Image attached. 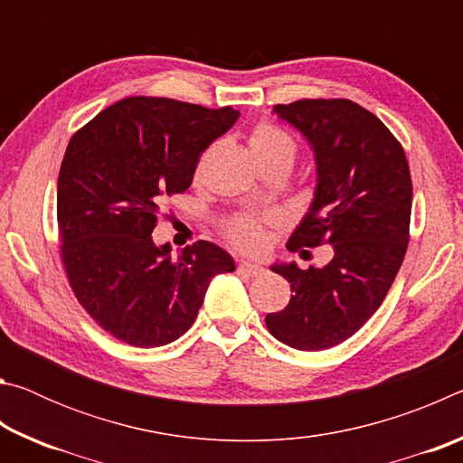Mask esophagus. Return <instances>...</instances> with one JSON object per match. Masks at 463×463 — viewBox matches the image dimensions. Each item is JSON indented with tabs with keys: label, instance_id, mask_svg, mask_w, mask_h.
I'll return each instance as SVG.
<instances>
[{
	"label": "esophagus",
	"instance_id": "1",
	"mask_svg": "<svg viewBox=\"0 0 463 463\" xmlns=\"http://www.w3.org/2000/svg\"><path fill=\"white\" fill-rule=\"evenodd\" d=\"M239 271L247 273V276H253V278H257V276H263V273H265V268H263L261 263L241 261V263H239Z\"/></svg>",
	"mask_w": 463,
	"mask_h": 463
}]
</instances>
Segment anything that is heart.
<instances>
[{
    "mask_svg": "<svg viewBox=\"0 0 463 463\" xmlns=\"http://www.w3.org/2000/svg\"><path fill=\"white\" fill-rule=\"evenodd\" d=\"M249 148L260 163L261 169L273 165V163H288L292 165L298 155V145L294 137L284 128L276 127L271 122H260L250 130ZM271 218L257 214H234L224 222L222 231L234 247L242 250H260L268 239V224Z\"/></svg>",
    "mask_w": 463,
    "mask_h": 463,
    "instance_id": "heart-1",
    "label": "heart"
}]
</instances>
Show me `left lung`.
I'll return each instance as SVG.
<instances>
[{
  "instance_id": "1",
  "label": "left lung",
  "mask_w": 463,
  "mask_h": 463,
  "mask_svg": "<svg viewBox=\"0 0 463 463\" xmlns=\"http://www.w3.org/2000/svg\"><path fill=\"white\" fill-rule=\"evenodd\" d=\"M315 151L317 192L289 250L333 245L325 268L273 265L292 298L265 317L278 341L320 351L349 339L386 298L409 247L412 182L404 148L380 118L351 99L273 106Z\"/></svg>"
}]
</instances>
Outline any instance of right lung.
Returning <instances> with one entry per match:
<instances>
[{
    "mask_svg": "<svg viewBox=\"0 0 463 463\" xmlns=\"http://www.w3.org/2000/svg\"><path fill=\"white\" fill-rule=\"evenodd\" d=\"M239 118L169 98L116 101L71 137L57 185L61 260L85 312L116 339L161 347L194 325L210 279L232 257L198 241L171 257L153 229L190 187L202 153Z\"/></svg>",
    "mask_w": 463,
    "mask_h": 463,
    "instance_id": "add662e5",
    "label": "right lung"
}]
</instances>
